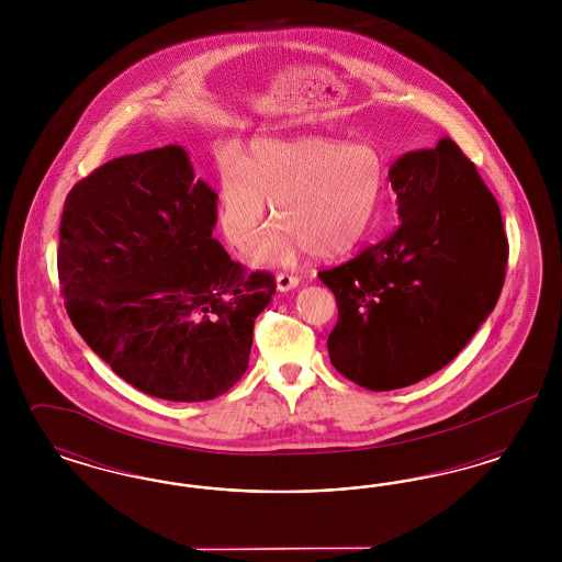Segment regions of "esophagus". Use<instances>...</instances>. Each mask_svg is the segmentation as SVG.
Returning a JSON list of instances; mask_svg holds the SVG:
<instances>
[{"mask_svg": "<svg viewBox=\"0 0 562 562\" xmlns=\"http://www.w3.org/2000/svg\"><path fill=\"white\" fill-rule=\"evenodd\" d=\"M276 286L280 293H289L299 286V278L293 273H278L276 276Z\"/></svg>", "mask_w": 562, "mask_h": 562, "instance_id": "esophagus-1", "label": "esophagus"}]
</instances>
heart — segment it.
I'll return each instance as SVG.
<instances>
[{"mask_svg":"<svg viewBox=\"0 0 562 562\" xmlns=\"http://www.w3.org/2000/svg\"><path fill=\"white\" fill-rule=\"evenodd\" d=\"M385 188V164L371 143L330 136L257 138L218 161L216 214L234 248L248 250L268 218L280 223L255 252L257 263L286 266L307 250L341 257L367 238Z\"/></svg>","mask_w":562,"mask_h":562,"instance_id":"1","label":"heart"}]
</instances>
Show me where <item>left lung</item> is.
I'll list each match as a JSON object with an SVG mask.
<instances>
[{
	"mask_svg": "<svg viewBox=\"0 0 562 562\" xmlns=\"http://www.w3.org/2000/svg\"><path fill=\"white\" fill-rule=\"evenodd\" d=\"M387 179L401 225L318 273L339 307L330 362L373 392L447 367L493 312L508 263L499 206L451 138L404 154Z\"/></svg>",
	"mask_w": 562,
	"mask_h": 562,
	"instance_id": "left-lung-1",
	"label": "left lung"
}]
</instances>
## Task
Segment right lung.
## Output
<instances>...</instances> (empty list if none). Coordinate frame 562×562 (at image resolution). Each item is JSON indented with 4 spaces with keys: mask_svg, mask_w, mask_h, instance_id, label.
Wrapping results in <instances>:
<instances>
[{
    "mask_svg": "<svg viewBox=\"0 0 562 562\" xmlns=\"http://www.w3.org/2000/svg\"><path fill=\"white\" fill-rule=\"evenodd\" d=\"M216 193L181 145L103 164L69 191L58 280L81 339L133 387L213 401L248 369L273 276L213 238Z\"/></svg>",
    "mask_w": 562,
    "mask_h": 562,
    "instance_id": "1",
    "label": "right lung"
}]
</instances>
